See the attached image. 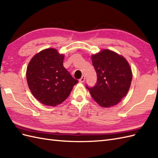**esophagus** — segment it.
<instances>
[{
  "label": "esophagus",
  "instance_id": "34e87169",
  "mask_svg": "<svg viewBox=\"0 0 158 158\" xmlns=\"http://www.w3.org/2000/svg\"><path fill=\"white\" fill-rule=\"evenodd\" d=\"M85 75H83V76L81 77V78L79 79V81L81 82V83L84 82V81H85Z\"/></svg>",
  "mask_w": 158,
  "mask_h": 158
}]
</instances>
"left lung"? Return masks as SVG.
<instances>
[{"label": "left lung", "instance_id": "1", "mask_svg": "<svg viewBox=\"0 0 158 158\" xmlns=\"http://www.w3.org/2000/svg\"><path fill=\"white\" fill-rule=\"evenodd\" d=\"M97 74L94 87L86 85L93 99L102 107L117 105L130 89L132 70L127 60L117 53L105 49L92 56Z\"/></svg>", "mask_w": 158, "mask_h": 158}]
</instances>
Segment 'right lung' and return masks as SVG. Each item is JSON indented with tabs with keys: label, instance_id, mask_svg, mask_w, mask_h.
Segmentation results:
<instances>
[{
	"label": "right lung",
	"instance_id": "right-lung-1",
	"mask_svg": "<svg viewBox=\"0 0 158 158\" xmlns=\"http://www.w3.org/2000/svg\"><path fill=\"white\" fill-rule=\"evenodd\" d=\"M64 56L56 49H46L29 62L26 79L32 95L42 104L55 106L68 98L78 81L63 66Z\"/></svg>",
	"mask_w": 158,
	"mask_h": 158
}]
</instances>
